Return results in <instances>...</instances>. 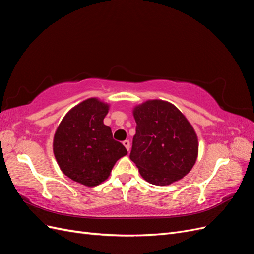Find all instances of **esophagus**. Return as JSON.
I'll return each instance as SVG.
<instances>
[{
    "label": "esophagus",
    "instance_id": "obj_1",
    "mask_svg": "<svg viewBox=\"0 0 254 254\" xmlns=\"http://www.w3.org/2000/svg\"><path fill=\"white\" fill-rule=\"evenodd\" d=\"M123 145H124L125 147H126V149L129 151V149H130V141H129V140H125V141H123Z\"/></svg>",
    "mask_w": 254,
    "mask_h": 254
}]
</instances>
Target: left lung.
<instances>
[{
	"label": "left lung",
	"instance_id": "obj_1",
	"mask_svg": "<svg viewBox=\"0 0 254 254\" xmlns=\"http://www.w3.org/2000/svg\"><path fill=\"white\" fill-rule=\"evenodd\" d=\"M133 117L136 127L129 157L143 178L168 186L189 174L197 159L198 140L186 117L158 99L135 107Z\"/></svg>",
	"mask_w": 254,
	"mask_h": 254
}]
</instances>
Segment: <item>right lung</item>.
<instances>
[{
	"label": "right lung",
	"mask_w": 254,
	"mask_h": 254,
	"mask_svg": "<svg viewBox=\"0 0 254 254\" xmlns=\"http://www.w3.org/2000/svg\"><path fill=\"white\" fill-rule=\"evenodd\" d=\"M108 110L107 104L89 98L66 113L54 136V155L61 171L83 186L105 181L115 162L127 155L125 146L104 124Z\"/></svg>",
	"instance_id": "1"
}]
</instances>
